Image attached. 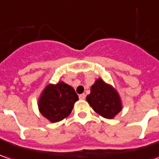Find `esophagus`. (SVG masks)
Wrapping results in <instances>:
<instances>
[{
	"label": "esophagus",
	"instance_id": "esophagus-1",
	"mask_svg": "<svg viewBox=\"0 0 159 159\" xmlns=\"http://www.w3.org/2000/svg\"><path fill=\"white\" fill-rule=\"evenodd\" d=\"M85 98H86V95L85 94H81V95H79V98L81 100H84Z\"/></svg>",
	"mask_w": 159,
	"mask_h": 159
}]
</instances>
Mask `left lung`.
I'll return each mask as SVG.
<instances>
[{"label":"left lung","instance_id":"left-lung-1","mask_svg":"<svg viewBox=\"0 0 159 159\" xmlns=\"http://www.w3.org/2000/svg\"><path fill=\"white\" fill-rule=\"evenodd\" d=\"M86 100L98 115L107 119H113L123 109L122 100L116 89L102 78L95 81Z\"/></svg>","mask_w":159,"mask_h":159}]
</instances>
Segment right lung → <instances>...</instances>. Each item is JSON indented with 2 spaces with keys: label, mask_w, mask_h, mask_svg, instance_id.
<instances>
[{
  "label": "right lung",
  "mask_w": 159,
  "mask_h": 159,
  "mask_svg": "<svg viewBox=\"0 0 159 159\" xmlns=\"http://www.w3.org/2000/svg\"><path fill=\"white\" fill-rule=\"evenodd\" d=\"M78 96L70 85L60 81L57 84H48L40 95V113L51 123L66 118L71 113Z\"/></svg>",
  "instance_id": "obj_1"
}]
</instances>
